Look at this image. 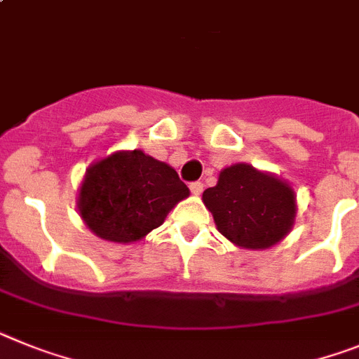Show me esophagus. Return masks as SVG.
I'll return each instance as SVG.
<instances>
[{"mask_svg":"<svg viewBox=\"0 0 359 359\" xmlns=\"http://www.w3.org/2000/svg\"><path fill=\"white\" fill-rule=\"evenodd\" d=\"M189 189H191L193 195H197V197H198V195L202 193V189H204V184H202V182H191V184H189Z\"/></svg>","mask_w":359,"mask_h":359,"instance_id":"esophagus-1","label":"esophagus"}]
</instances>
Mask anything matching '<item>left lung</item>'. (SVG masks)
Listing matches in <instances>:
<instances>
[{
    "instance_id": "8db88e82",
    "label": "left lung",
    "mask_w": 359,
    "mask_h": 359,
    "mask_svg": "<svg viewBox=\"0 0 359 359\" xmlns=\"http://www.w3.org/2000/svg\"><path fill=\"white\" fill-rule=\"evenodd\" d=\"M218 233L242 249H269L294 226L296 193L287 180L236 162L218 173L217 186L202 193Z\"/></svg>"
}]
</instances>
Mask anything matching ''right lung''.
<instances>
[{"label": "right lung", "instance_id": "add662e5", "mask_svg": "<svg viewBox=\"0 0 359 359\" xmlns=\"http://www.w3.org/2000/svg\"><path fill=\"white\" fill-rule=\"evenodd\" d=\"M189 197L177 171L142 149H119L92 162L77 191V211L106 242L135 244Z\"/></svg>", "mask_w": 359, "mask_h": 359}]
</instances>
